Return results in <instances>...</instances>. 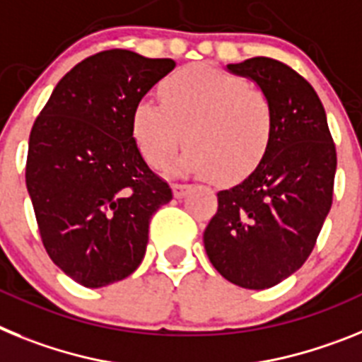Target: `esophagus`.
I'll return each mask as SVG.
<instances>
[{"instance_id":"1","label":"esophagus","mask_w":362,"mask_h":362,"mask_svg":"<svg viewBox=\"0 0 362 362\" xmlns=\"http://www.w3.org/2000/svg\"><path fill=\"white\" fill-rule=\"evenodd\" d=\"M191 187H193L191 184H180V182H177V184H173V194H175L177 199H182V197H185V194L189 193Z\"/></svg>"}]
</instances>
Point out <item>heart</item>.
Instances as JSON below:
<instances>
[{
	"instance_id": "b5f03b06",
	"label": "heart",
	"mask_w": 362,
	"mask_h": 362,
	"mask_svg": "<svg viewBox=\"0 0 362 362\" xmlns=\"http://www.w3.org/2000/svg\"><path fill=\"white\" fill-rule=\"evenodd\" d=\"M162 103L142 96L131 112V133L144 160L171 163L185 144L184 171L218 184L247 178L272 146L275 112L269 98L246 78L213 65H187L160 83Z\"/></svg>"
}]
</instances>
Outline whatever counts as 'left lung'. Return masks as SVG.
<instances>
[{
  "label": "left lung",
  "mask_w": 362,
  "mask_h": 362,
  "mask_svg": "<svg viewBox=\"0 0 362 362\" xmlns=\"http://www.w3.org/2000/svg\"><path fill=\"white\" fill-rule=\"evenodd\" d=\"M269 98L272 146L262 163L231 189L204 231L220 275L247 290H266L297 272L315 247L333 200L337 153L315 89L290 65L257 56L229 64Z\"/></svg>",
  "instance_id": "8db88e82"
}]
</instances>
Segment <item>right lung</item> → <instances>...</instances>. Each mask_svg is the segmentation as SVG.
<instances>
[{
	"mask_svg": "<svg viewBox=\"0 0 362 362\" xmlns=\"http://www.w3.org/2000/svg\"><path fill=\"white\" fill-rule=\"evenodd\" d=\"M175 65L102 50L58 81L34 122L25 182L40 237L52 262L86 288L140 266L151 216L173 199L138 151L131 112Z\"/></svg>",
	"mask_w": 362,
	"mask_h": 362,
	"instance_id": "1",
	"label": "right lung"
}]
</instances>
